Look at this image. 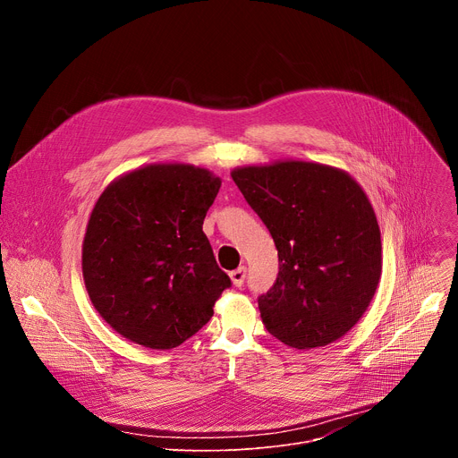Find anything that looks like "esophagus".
<instances>
[{
    "label": "esophagus",
    "mask_w": 458,
    "mask_h": 458,
    "mask_svg": "<svg viewBox=\"0 0 458 458\" xmlns=\"http://www.w3.org/2000/svg\"><path fill=\"white\" fill-rule=\"evenodd\" d=\"M230 279H232V283H233V286H242L244 284V279H246V268L244 267H239L237 270H233V272H230Z\"/></svg>",
    "instance_id": "1"
}]
</instances>
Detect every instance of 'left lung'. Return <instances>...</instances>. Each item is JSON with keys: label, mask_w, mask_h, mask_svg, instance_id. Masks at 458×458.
Listing matches in <instances>:
<instances>
[{"label": "left lung", "mask_w": 458, "mask_h": 458, "mask_svg": "<svg viewBox=\"0 0 458 458\" xmlns=\"http://www.w3.org/2000/svg\"><path fill=\"white\" fill-rule=\"evenodd\" d=\"M232 179L279 255L274 286L257 299L265 328L297 350L346 335L382 272L380 230L364 190L339 168L306 161L242 166Z\"/></svg>", "instance_id": "obj_1"}]
</instances>
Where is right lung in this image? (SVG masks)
<instances>
[{"mask_svg": "<svg viewBox=\"0 0 458 458\" xmlns=\"http://www.w3.org/2000/svg\"><path fill=\"white\" fill-rule=\"evenodd\" d=\"M221 179L191 165H148L106 186L83 241V279L124 339L172 350L198 334L232 286L203 221Z\"/></svg>", "mask_w": 458, "mask_h": 458, "instance_id": "add662e5", "label": "right lung"}]
</instances>
